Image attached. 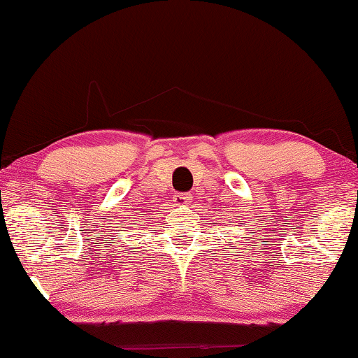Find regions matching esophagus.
<instances>
[{"label": "esophagus", "instance_id": "esophagus-1", "mask_svg": "<svg viewBox=\"0 0 358 358\" xmlns=\"http://www.w3.org/2000/svg\"><path fill=\"white\" fill-rule=\"evenodd\" d=\"M189 200H190L189 194H178V195H174V203L178 205V207H185V205L189 203Z\"/></svg>", "mask_w": 358, "mask_h": 358}]
</instances>
